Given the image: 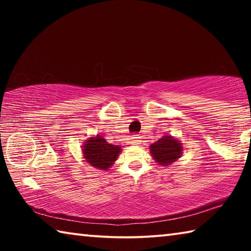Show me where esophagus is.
<instances>
[{"mask_svg":"<svg viewBox=\"0 0 251 251\" xmlns=\"http://www.w3.org/2000/svg\"><path fill=\"white\" fill-rule=\"evenodd\" d=\"M139 143H141V139H139L137 135H134L133 137H131V144H133V145H138Z\"/></svg>","mask_w":251,"mask_h":251,"instance_id":"esophagus-1","label":"esophagus"}]
</instances>
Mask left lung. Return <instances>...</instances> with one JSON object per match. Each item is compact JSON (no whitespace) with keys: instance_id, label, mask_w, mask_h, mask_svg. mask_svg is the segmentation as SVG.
Segmentation results:
<instances>
[{"instance_id":"8db88e82","label":"left lung","mask_w":251,"mask_h":251,"mask_svg":"<svg viewBox=\"0 0 251 251\" xmlns=\"http://www.w3.org/2000/svg\"><path fill=\"white\" fill-rule=\"evenodd\" d=\"M182 151L181 144L172 136H164L151 145V152L154 159L160 165H169L179 158Z\"/></svg>"}]
</instances>
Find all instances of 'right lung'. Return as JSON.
Segmentation results:
<instances>
[{"label": "right lung", "instance_id": "obj_1", "mask_svg": "<svg viewBox=\"0 0 251 251\" xmlns=\"http://www.w3.org/2000/svg\"><path fill=\"white\" fill-rule=\"evenodd\" d=\"M121 152V147L108 144L101 136L97 135L95 138H90L85 142L83 147L84 158L87 163L97 169L106 171L116 160Z\"/></svg>", "mask_w": 251, "mask_h": 251}]
</instances>
